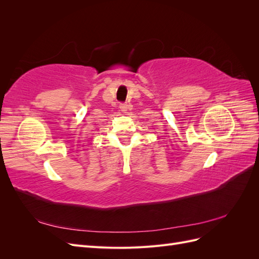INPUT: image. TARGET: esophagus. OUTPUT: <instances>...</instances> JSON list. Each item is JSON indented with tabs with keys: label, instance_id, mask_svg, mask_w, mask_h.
<instances>
[{
	"label": "esophagus",
	"instance_id": "obj_1",
	"mask_svg": "<svg viewBox=\"0 0 259 259\" xmlns=\"http://www.w3.org/2000/svg\"><path fill=\"white\" fill-rule=\"evenodd\" d=\"M127 109H128V105L127 104H121L120 105V110L122 112H126Z\"/></svg>",
	"mask_w": 259,
	"mask_h": 259
}]
</instances>
